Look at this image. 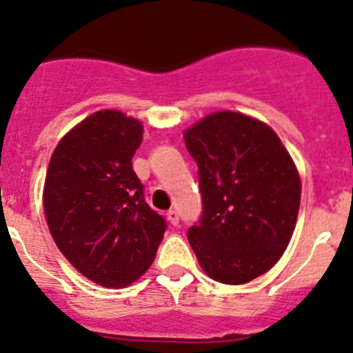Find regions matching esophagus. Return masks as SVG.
<instances>
[{
    "label": "esophagus",
    "instance_id": "34e87169",
    "mask_svg": "<svg viewBox=\"0 0 353 353\" xmlns=\"http://www.w3.org/2000/svg\"><path fill=\"white\" fill-rule=\"evenodd\" d=\"M167 219H169V222L172 223V225H177V223H179V213H177L176 210H169V212H167Z\"/></svg>",
    "mask_w": 353,
    "mask_h": 353
}]
</instances>
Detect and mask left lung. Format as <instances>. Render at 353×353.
I'll use <instances>...</instances> for the list:
<instances>
[{
  "instance_id": "obj_1",
  "label": "left lung",
  "mask_w": 353,
  "mask_h": 353,
  "mask_svg": "<svg viewBox=\"0 0 353 353\" xmlns=\"http://www.w3.org/2000/svg\"><path fill=\"white\" fill-rule=\"evenodd\" d=\"M198 163L203 213L188 241L203 272L241 285L268 272L287 249L301 205V177L268 124L232 110L184 133Z\"/></svg>"
}]
</instances>
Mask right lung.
I'll use <instances>...</instances> for the list:
<instances>
[{"mask_svg": "<svg viewBox=\"0 0 353 353\" xmlns=\"http://www.w3.org/2000/svg\"><path fill=\"white\" fill-rule=\"evenodd\" d=\"M141 140L140 121L97 110L61 138L46 174L44 213L52 239L81 275L102 287L140 279L167 229L133 170Z\"/></svg>", "mask_w": 353, "mask_h": 353, "instance_id": "1", "label": "right lung"}]
</instances>
